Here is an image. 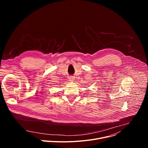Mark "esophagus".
<instances>
[{"label": "esophagus", "instance_id": "34e87169", "mask_svg": "<svg viewBox=\"0 0 148 148\" xmlns=\"http://www.w3.org/2000/svg\"><path fill=\"white\" fill-rule=\"evenodd\" d=\"M69 80H70V81H73L74 80V78H73V77H69Z\"/></svg>", "mask_w": 148, "mask_h": 148}]
</instances>
